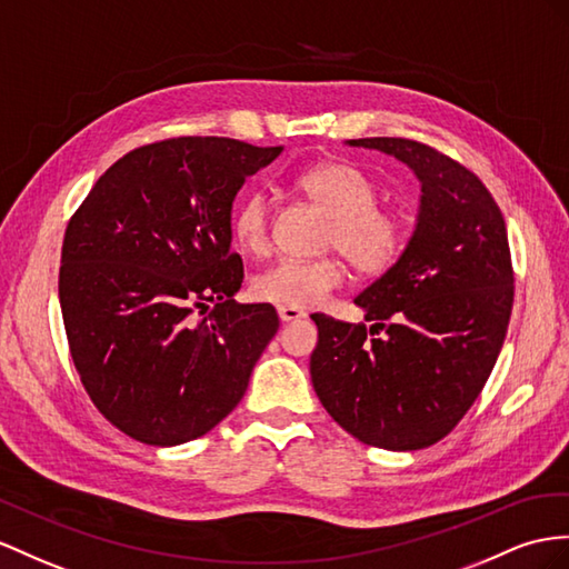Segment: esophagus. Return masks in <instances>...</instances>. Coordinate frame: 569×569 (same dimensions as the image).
<instances>
[{
  "instance_id": "34e87169",
  "label": "esophagus",
  "mask_w": 569,
  "mask_h": 569,
  "mask_svg": "<svg viewBox=\"0 0 569 569\" xmlns=\"http://www.w3.org/2000/svg\"><path fill=\"white\" fill-rule=\"evenodd\" d=\"M279 317L283 325H288V322H298V319H305V312H300L296 308H279Z\"/></svg>"
}]
</instances>
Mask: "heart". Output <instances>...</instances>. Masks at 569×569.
Instances as JSON below:
<instances>
[{
	"instance_id": "1",
	"label": "heart",
	"mask_w": 569,
	"mask_h": 569,
	"mask_svg": "<svg viewBox=\"0 0 569 569\" xmlns=\"http://www.w3.org/2000/svg\"><path fill=\"white\" fill-rule=\"evenodd\" d=\"M298 192L331 218L327 244L360 273H382L399 259L406 230L389 209L377 207V184L348 163H325L300 172ZM271 203L264 192H247L232 213V236L244 252L259 254L269 244ZM343 279L337 259H279L252 281L254 298L279 308H312Z\"/></svg>"
}]
</instances>
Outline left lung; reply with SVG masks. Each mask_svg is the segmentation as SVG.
<instances>
[{"mask_svg":"<svg viewBox=\"0 0 569 569\" xmlns=\"http://www.w3.org/2000/svg\"><path fill=\"white\" fill-rule=\"evenodd\" d=\"M346 143L409 166L420 207L401 257L353 300L368 325L312 315V387L356 440L423 449L471 409L500 356L515 300L505 218L471 170L426 143Z\"/></svg>","mask_w":569,"mask_h":569,"instance_id":"left-lung-1","label":"left lung"}]
</instances>
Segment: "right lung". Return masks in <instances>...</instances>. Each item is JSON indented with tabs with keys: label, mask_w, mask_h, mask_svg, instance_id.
I'll return each mask as SVG.
<instances>
[{
	"label": "right lung",
	"mask_w": 569,
	"mask_h": 569,
	"mask_svg": "<svg viewBox=\"0 0 569 569\" xmlns=\"http://www.w3.org/2000/svg\"><path fill=\"white\" fill-rule=\"evenodd\" d=\"M281 151L226 137L141 146L71 216L60 267L71 360L96 409L143 445H182L221 423L279 331L269 302L232 298L244 273L230 213Z\"/></svg>",
	"instance_id": "right-lung-1"
}]
</instances>
